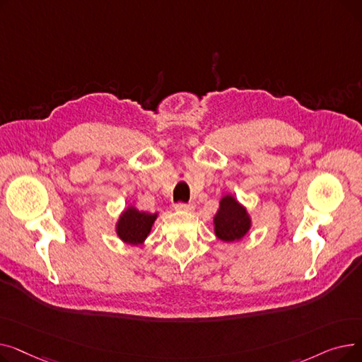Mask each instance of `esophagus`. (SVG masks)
Segmentation results:
<instances>
[{"mask_svg": "<svg viewBox=\"0 0 362 362\" xmlns=\"http://www.w3.org/2000/svg\"><path fill=\"white\" fill-rule=\"evenodd\" d=\"M177 211H192L194 210V204H186V202H177L175 205Z\"/></svg>", "mask_w": 362, "mask_h": 362, "instance_id": "1", "label": "esophagus"}]
</instances>
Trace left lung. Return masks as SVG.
I'll use <instances>...</instances> for the list:
<instances>
[{"instance_id": "1", "label": "left lung", "mask_w": 362, "mask_h": 362, "mask_svg": "<svg viewBox=\"0 0 362 362\" xmlns=\"http://www.w3.org/2000/svg\"><path fill=\"white\" fill-rule=\"evenodd\" d=\"M251 220L245 208L230 195H226L220 201V210L214 217V230L218 239L233 242L242 239L248 233Z\"/></svg>"}]
</instances>
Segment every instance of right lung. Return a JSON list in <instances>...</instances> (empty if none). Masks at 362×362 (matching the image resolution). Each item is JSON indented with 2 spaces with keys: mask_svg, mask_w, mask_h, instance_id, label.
Returning <instances> with one entry per match:
<instances>
[{
  "mask_svg": "<svg viewBox=\"0 0 362 362\" xmlns=\"http://www.w3.org/2000/svg\"><path fill=\"white\" fill-rule=\"evenodd\" d=\"M157 214L138 211L136 208H127L117 223L119 238L129 245H141L151 232Z\"/></svg>",
  "mask_w": 362,
  "mask_h": 362,
  "instance_id": "right-lung-1",
  "label": "right lung"
}]
</instances>
